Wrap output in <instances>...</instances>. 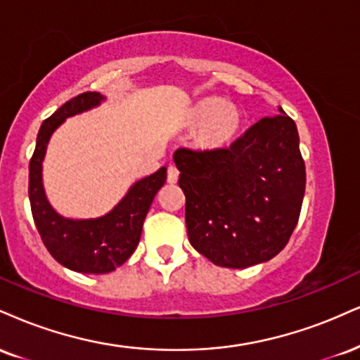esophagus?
Returning <instances> with one entry per match:
<instances>
[{"label":"esophagus","instance_id":"34e87169","mask_svg":"<svg viewBox=\"0 0 360 360\" xmlns=\"http://www.w3.org/2000/svg\"><path fill=\"white\" fill-rule=\"evenodd\" d=\"M177 177H179V171H177V167L169 166L167 167V183H171V184L177 183Z\"/></svg>","mask_w":360,"mask_h":360}]
</instances>
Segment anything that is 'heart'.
<instances>
[{"instance_id": "b5f03b06", "label": "heart", "mask_w": 360, "mask_h": 360, "mask_svg": "<svg viewBox=\"0 0 360 360\" xmlns=\"http://www.w3.org/2000/svg\"><path fill=\"white\" fill-rule=\"evenodd\" d=\"M188 125L198 129L194 142L206 150L226 147L241 127V114L221 98H205L189 110Z\"/></svg>"}]
</instances>
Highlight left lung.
Listing matches in <instances>:
<instances>
[{
	"label": "left lung",
	"mask_w": 360,
	"mask_h": 360,
	"mask_svg": "<svg viewBox=\"0 0 360 360\" xmlns=\"http://www.w3.org/2000/svg\"><path fill=\"white\" fill-rule=\"evenodd\" d=\"M281 114L258 120L229 147L174 153L186 196L189 243L214 265L268 262L288 243L305 194L297 125Z\"/></svg>",
	"instance_id": "obj_1"
}]
</instances>
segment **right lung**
<instances>
[{
  "instance_id": "1",
  "label": "right lung",
  "mask_w": 360,
  "mask_h": 360,
  "mask_svg": "<svg viewBox=\"0 0 360 360\" xmlns=\"http://www.w3.org/2000/svg\"><path fill=\"white\" fill-rule=\"evenodd\" d=\"M103 101L98 92H84L65 102L53 115L43 120L37 147L30 159L28 196L33 221L43 245L60 265L80 274H109L124 265L137 248L142 224L153 199L166 183V167L137 181L109 214L97 219H67L46 201L41 183V162L53 131L67 117L92 109Z\"/></svg>"
}]
</instances>
